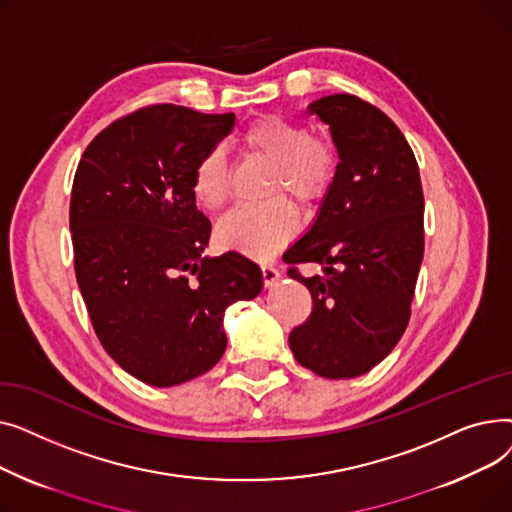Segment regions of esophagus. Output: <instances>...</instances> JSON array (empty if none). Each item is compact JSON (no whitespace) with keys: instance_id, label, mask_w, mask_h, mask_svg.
<instances>
[{"instance_id":"34e87169","label":"esophagus","mask_w":512,"mask_h":512,"mask_svg":"<svg viewBox=\"0 0 512 512\" xmlns=\"http://www.w3.org/2000/svg\"><path fill=\"white\" fill-rule=\"evenodd\" d=\"M261 274H263V284H265L267 288L274 286V284L280 280L278 267H276L274 263H270V261H263V263H261Z\"/></svg>"}]
</instances>
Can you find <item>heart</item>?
<instances>
[{"label":"heart","instance_id":"1","mask_svg":"<svg viewBox=\"0 0 512 512\" xmlns=\"http://www.w3.org/2000/svg\"><path fill=\"white\" fill-rule=\"evenodd\" d=\"M247 155L272 164L270 193L288 191L301 203H311L328 191L336 174V151L324 137L288 118L267 114L253 120L238 139ZM191 191L197 205L218 213L230 195V168L220 149L207 151L193 170ZM299 228V215L284 197L240 207L220 224L222 245L247 255L265 257L282 249Z\"/></svg>","mask_w":512,"mask_h":512}]
</instances>
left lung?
Instances as JSON below:
<instances>
[{"label": "left lung", "mask_w": 512, "mask_h": 512, "mask_svg": "<svg viewBox=\"0 0 512 512\" xmlns=\"http://www.w3.org/2000/svg\"><path fill=\"white\" fill-rule=\"evenodd\" d=\"M309 112L330 124L338 166L309 232L284 253L313 299L290 336L292 355L321 378H357L405 334L423 259L419 166L398 126L357 95H328ZM299 262L325 274L305 279Z\"/></svg>", "instance_id": "obj_1"}]
</instances>
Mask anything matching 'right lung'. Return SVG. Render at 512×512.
Listing matches in <instances>:
<instances>
[{
    "label": "right lung",
    "mask_w": 512,
    "mask_h": 512,
    "mask_svg": "<svg viewBox=\"0 0 512 512\" xmlns=\"http://www.w3.org/2000/svg\"><path fill=\"white\" fill-rule=\"evenodd\" d=\"M234 114L153 103L114 120L78 161L70 199L74 272L103 348L134 378L170 388L226 351L224 311L261 290L234 251L203 257L211 224L191 182Z\"/></svg>",
    "instance_id": "obj_1"
}]
</instances>
